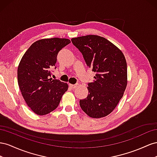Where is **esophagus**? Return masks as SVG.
Returning <instances> with one entry per match:
<instances>
[{
	"label": "esophagus",
	"instance_id": "obj_1",
	"mask_svg": "<svg viewBox=\"0 0 157 157\" xmlns=\"http://www.w3.org/2000/svg\"><path fill=\"white\" fill-rule=\"evenodd\" d=\"M69 86L71 89H74V88H75L76 86H77V85H75V84H69Z\"/></svg>",
	"mask_w": 157,
	"mask_h": 157
}]
</instances>
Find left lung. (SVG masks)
<instances>
[{
	"mask_svg": "<svg viewBox=\"0 0 157 157\" xmlns=\"http://www.w3.org/2000/svg\"><path fill=\"white\" fill-rule=\"evenodd\" d=\"M74 45L82 52L86 64L96 74L88 83L87 98L79 100L89 116L99 118L109 115L122 98L127 86V64L120 49L98 35L72 38Z\"/></svg>",
	"mask_w": 157,
	"mask_h": 157,
	"instance_id": "left-lung-1",
	"label": "left lung"
}]
</instances>
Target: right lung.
Here are the masks:
<instances>
[{
  "label": "right lung",
  "instance_id": "right-lung-1",
  "mask_svg": "<svg viewBox=\"0 0 157 157\" xmlns=\"http://www.w3.org/2000/svg\"><path fill=\"white\" fill-rule=\"evenodd\" d=\"M70 43L68 39H41L25 52L17 68V82L25 102L35 114L45 115L56 109L68 84L51 78L57 55Z\"/></svg>",
  "mask_w": 157,
  "mask_h": 157
}]
</instances>
